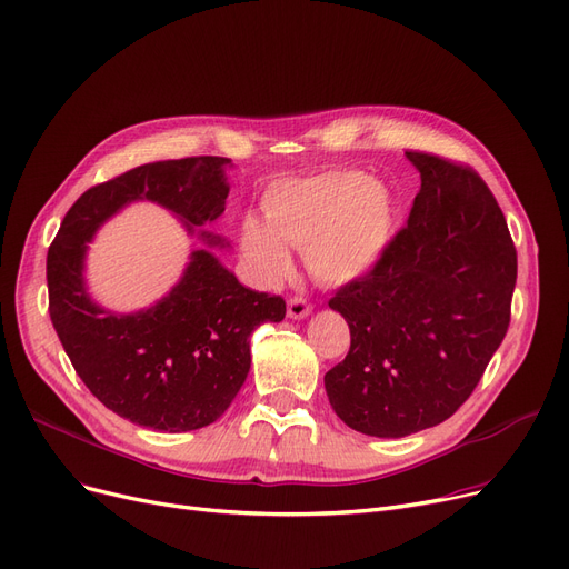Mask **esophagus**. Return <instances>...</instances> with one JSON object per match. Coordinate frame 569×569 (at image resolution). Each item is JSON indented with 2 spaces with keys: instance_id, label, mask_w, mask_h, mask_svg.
I'll list each match as a JSON object with an SVG mask.
<instances>
[{
  "instance_id": "1",
  "label": "esophagus",
  "mask_w": 569,
  "mask_h": 569,
  "mask_svg": "<svg viewBox=\"0 0 569 569\" xmlns=\"http://www.w3.org/2000/svg\"><path fill=\"white\" fill-rule=\"evenodd\" d=\"M311 313V305L305 298H290L288 300V318L292 320H302Z\"/></svg>"
}]
</instances>
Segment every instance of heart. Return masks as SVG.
I'll return each mask as SVG.
<instances>
[{
    "label": "heart",
    "mask_w": 569,
    "mask_h": 569,
    "mask_svg": "<svg viewBox=\"0 0 569 569\" xmlns=\"http://www.w3.org/2000/svg\"><path fill=\"white\" fill-rule=\"evenodd\" d=\"M262 213L264 223L256 216L241 220V246L267 283L290 274L288 246L305 249L318 281L353 283L377 269L400 230L395 192L360 169L277 181L262 197Z\"/></svg>",
    "instance_id": "1"
}]
</instances>
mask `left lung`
<instances>
[{"label": "left lung", "instance_id": "obj_1", "mask_svg": "<svg viewBox=\"0 0 569 569\" xmlns=\"http://www.w3.org/2000/svg\"><path fill=\"white\" fill-rule=\"evenodd\" d=\"M421 174L407 228L367 277L330 300L351 351L326 375L356 432L398 439L439 426L472 395L509 328L516 249L477 171L407 153Z\"/></svg>", "mask_w": 569, "mask_h": 569}]
</instances>
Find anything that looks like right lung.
I'll use <instances>...</instances> for the list:
<instances>
[{
  "label": "right lung",
  "mask_w": 569,
  "mask_h": 569,
  "mask_svg": "<svg viewBox=\"0 0 569 569\" xmlns=\"http://www.w3.org/2000/svg\"><path fill=\"white\" fill-rule=\"evenodd\" d=\"M232 160L202 156L141 164L83 192L48 249V311L88 390L113 413L160 432L213 423L251 369V335L281 323L286 302L237 281L218 260L223 234L207 230L226 211ZM134 201L174 212L196 239L182 279L160 301L120 315L87 290L84 258L96 230Z\"/></svg>",
  "instance_id": "right-lung-1"
}]
</instances>
